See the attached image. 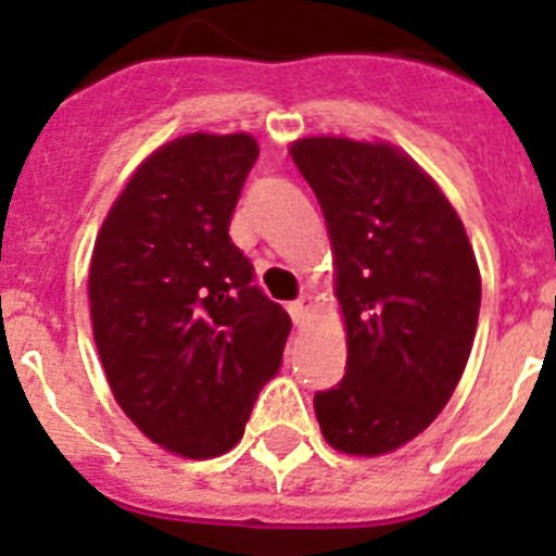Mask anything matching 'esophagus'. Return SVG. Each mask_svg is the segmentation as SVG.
<instances>
[{
    "label": "esophagus",
    "instance_id": "obj_1",
    "mask_svg": "<svg viewBox=\"0 0 556 556\" xmlns=\"http://www.w3.org/2000/svg\"><path fill=\"white\" fill-rule=\"evenodd\" d=\"M311 307H313V300L307 294L296 296L294 302H289V313H291V318H294L296 324L305 321V316H307V311H311Z\"/></svg>",
    "mask_w": 556,
    "mask_h": 556
}]
</instances>
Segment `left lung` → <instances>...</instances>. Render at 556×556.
Returning a JSON list of instances; mask_svg holds the SVG:
<instances>
[{"label":"left lung","instance_id":"obj_1","mask_svg":"<svg viewBox=\"0 0 556 556\" xmlns=\"http://www.w3.org/2000/svg\"><path fill=\"white\" fill-rule=\"evenodd\" d=\"M324 211L349 332L345 376L316 392L321 435L378 457L414 441L463 378L481 276L452 202L387 142L305 137L289 148Z\"/></svg>","mask_w":556,"mask_h":556}]
</instances>
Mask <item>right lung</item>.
Listing matches in <instances>:
<instances>
[{
	"instance_id": "obj_1",
	"label": "right lung",
	"mask_w": 556,
	"mask_h": 556,
	"mask_svg": "<svg viewBox=\"0 0 556 556\" xmlns=\"http://www.w3.org/2000/svg\"><path fill=\"white\" fill-rule=\"evenodd\" d=\"M256 156L243 131L167 142L137 167L93 243V340L115 403L189 459L243 438L291 329L229 238Z\"/></svg>"
}]
</instances>
